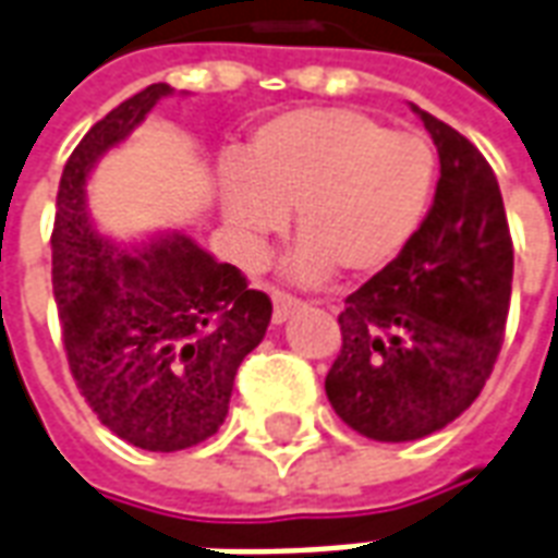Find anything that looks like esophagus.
I'll return each mask as SVG.
<instances>
[{
  "mask_svg": "<svg viewBox=\"0 0 558 558\" xmlns=\"http://www.w3.org/2000/svg\"><path fill=\"white\" fill-rule=\"evenodd\" d=\"M271 304H275V310H271V318H275V325H283L292 313H295L298 307H301V301L292 295H287V292H275L271 295Z\"/></svg>",
  "mask_w": 558,
  "mask_h": 558,
  "instance_id": "esophagus-1",
  "label": "esophagus"
}]
</instances>
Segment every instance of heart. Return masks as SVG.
<instances>
[{
    "mask_svg": "<svg viewBox=\"0 0 558 558\" xmlns=\"http://www.w3.org/2000/svg\"><path fill=\"white\" fill-rule=\"evenodd\" d=\"M436 175V148L418 131H392L360 110H289L254 131L240 169H225L219 202L248 263L295 210L292 278L318 283L333 269L372 278L418 233Z\"/></svg>",
    "mask_w": 558,
    "mask_h": 558,
    "instance_id": "b5f03b06",
    "label": "heart"
}]
</instances>
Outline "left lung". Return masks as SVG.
I'll return each instance as SVG.
<instances>
[{"label": "left lung", "mask_w": 558, "mask_h": 558, "mask_svg": "<svg viewBox=\"0 0 558 558\" xmlns=\"http://www.w3.org/2000/svg\"><path fill=\"white\" fill-rule=\"evenodd\" d=\"M441 175L418 233L345 298L342 351L325 377L336 415L374 441H415L477 401L504 345L512 236L480 148L412 105Z\"/></svg>", "instance_id": "obj_1"}]
</instances>
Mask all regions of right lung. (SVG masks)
Segmentation results:
<instances>
[{
  "label": "right lung",
  "instance_id": "add662e5",
  "mask_svg": "<svg viewBox=\"0 0 558 558\" xmlns=\"http://www.w3.org/2000/svg\"><path fill=\"white\" fill-rule=\"evenodd\" d=\"M169 93L148 84L84 134L63 166L52 231L72 380L110 433L155 453L202 445L222 427L236 368L271 318L269 295L190 236L119 248L87 216L84 184L96 160Z\"/></svg>",
  "mask_w": 558,
  "mask_h": 558
}]
</instances>
